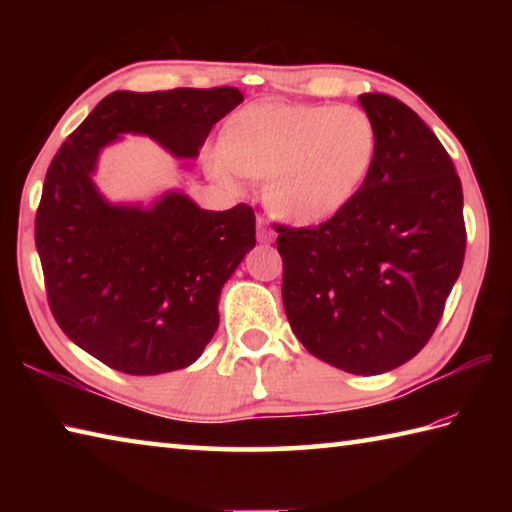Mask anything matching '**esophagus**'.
Segmentation results:
<instances>
[{"label": "esophagus", "instance_id": "1", "mask_svg": "<svg viewBox=\"0 0 512 512\" xmlns=\"http://www.w3.org/2000/svg\"><path fill=\"white\" fill-rule=\"evenodd\" d=\"M275 239V232L264 216H257V241H262V244H271Z\"/></svg>", "mask_w": 512, "mask_h": 512}]
</instances>
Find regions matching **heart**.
Listing matches in <instances>:
<instances>
[{
	"label": "heart",
	"mask_w": 512,
	"mask_h": 512,
	"mask_svg": "<svg viewBox=\"0 0 512 512\" xmlns=\"http://www.w3.org/2000/svg\"><path fill=\"white\" fill-rule=\"evenodd\" d=\"M377 160V128L361 108L257 103L223 128L210 155L216 178L266 180V203L291 223L334 219L366 185Z\"/></svg>",
	"instance_id": "b5f03b06"
}]
</instances>
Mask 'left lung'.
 Instances as JSON below:
<instances>
[{
    "label": "left lung",
    "mask_w": 512,
    "mask_h": 512,
    "mask_svg": "<svg viewBox=\"0 0 512 512\" xmlns=\"http://www.w3.org/2000/svg\"><path fill=\"white\" fill-rule=\"evenodd\" d=\"M377 160L318 228L275 225L293 334L329 366L381 375L431 339L465 257L461 178L431 128L388 94H361Z\"/></svg>",
    "instance_id": "8db88e82"
}]
</instances>
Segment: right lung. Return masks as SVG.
<instances>
[{"instance_id": "1", "label": "right lung", "mask_w": 512, "mask_h": 512, "mask_svg": "<svg viewBox=\"0 0 512 512\" xmlns=\"http://www.w3.org/2000/svg\"><path fill=\"white\" fill-rule=\"evenodd\" d=\"M244 101L237 88L112 92L49 164L36 248L60 329L126 375H160L201 357L219 327V296L255 246V212L201 210L183 192L151 207L112 205L92 183L101 149L149 135L192 160L216 121Z\"/></svg>"}]
</instances>
